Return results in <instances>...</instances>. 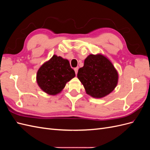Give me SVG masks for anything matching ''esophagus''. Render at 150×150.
I'll return each mask as SVG.
<instances>
[{"label":"esophagus","mask_w":150,"mask_h":150,"mask_svg":"<svg viewBox=\"0 0 150 150\" xmlns=\"http://www.w3.org/2000/svg\"><path fill=\"white\" fill-rule=\"evenodd\" d=\"M78 69H79V67H75V68H74V71H75V73H76V75H77V74H78Z\"/></svg>","instance_id":"obj_1"}]
</instances>
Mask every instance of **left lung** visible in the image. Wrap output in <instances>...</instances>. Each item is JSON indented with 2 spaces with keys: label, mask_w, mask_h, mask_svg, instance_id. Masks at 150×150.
Wrapping results in <instances>:
<instances>
[{
  "label": "left lung",
  "mask_w": 150,
  "mask_h": 150,
  "mask_svg": "<svg viewBox=\"0 0 150 150\" xmlns=\"http://www.w3.org/2000/svg\"><path fill=\"white\" fill-rule=\"evenodd\" d=\"M78 78L86 93L94 98H102L110 94L118 82V73L110 60L103 54H90L79 68Z\"/></svg>",
  "instance_id": "obj_1"
}]
</instances>
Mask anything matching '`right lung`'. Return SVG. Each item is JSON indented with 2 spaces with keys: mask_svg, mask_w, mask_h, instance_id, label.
Instances as JSON below:
<instances>
[{
  "mask_svg": "<svg viewBox=\"0 0 150 150\" xmlns=\"http://www.w3.org/2000/svg\"><path fill=\"white\" fill-rule=\"evenodd\" d=\"M75 76L69 61L54 55L40 67L36 81L44 92L49 95H56L62 91L66 83Z\"/></svg>",
  "mask_w": 150,
  "mask_h": 150,
  "instance_id": "add662e5",
  "label": "right lung"
}]
</instances>
